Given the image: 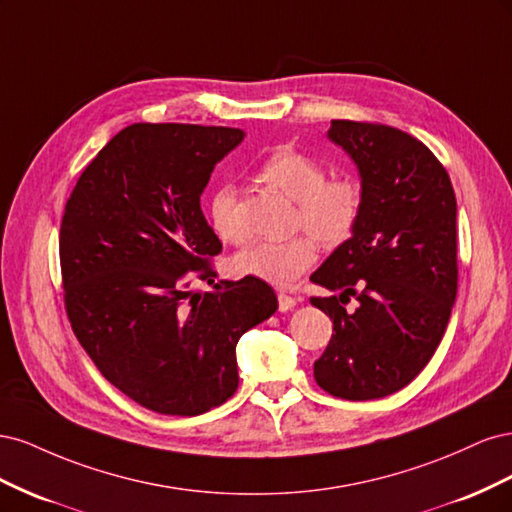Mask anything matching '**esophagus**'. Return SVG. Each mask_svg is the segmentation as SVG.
<instances>
[{"mask_svg": "<svg viewBox=\"0 0 512 512\" xmlns=\"http://www.w3.org/2000/svg\"><path fill=\"white\" fill-rule=\"evenodd\" d=\"M277 305H280V312H288V309L297 305V299L290 297V294L280 292V294H277Z\"/></svg>", "mask_w": 512, "mask_h": 512, "instance_id": "obj_1", "label": "esophagus"}]
</instances>
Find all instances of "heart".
Masks as SVG:
<instances>
[{
    "instance_id": "obj_1",
    "label": "heart",
    "mask_w": 512,
    "mask_h": 512,
    "mask_svg": "<svg viewBox=\"0 0 512 512\" xmlns=\"http://www.w3.org/2000/svg\"><path fill=\"white\" fill-rule=\"evenodd\" d=\"M267 183L297 203L292 228L309 237L288 241H258L232 256L230 267L237 275L256 277L277 288H290L314 267L316 243L337 247L346 243L359 226L365 194L352 177L329 179V168L305 153L284 149L269 156L260 166ZM209 224L226 243H241L245 228L239 215V190L224 183L209 200Z\"/></svg>"
}]
</instances>
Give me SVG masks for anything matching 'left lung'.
<instances>
[{
    "label": "left lung",
    "instance_id": "obj_1",
    "mask_svg": "<svg viewBox=\"0 0 512 512\" xmlns=\"http://www.w3.org/2000/svg\"><path fill=\"white\" fill-rule=\"evenodd\" d=\"M327 136L359 168L365 205L352 237L309 277L339 292L312 297L333 320L314 378L333 397L380 399L421 374L442 342L457 297V200L446 168L406 132L335 119Z\"/></svg>",
    "mask_w": 512,
    "mask_h": 512
}]
</instances>
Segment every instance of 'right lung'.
<instances>
[{"mask_svg":"<svg viewBox=\"0 0 512 512\" xmlns=\"http://www.w3.org/2000/svg\"><path fill=\"white\" fill-rule=\"evenodd\" d=\"M243 130L134 123L83 170L66 203L59 262L72 331L100 374L158 414L196 416L239 386L237 342L275 314L256 277L215 282L222 243L200 194ZM194 276L214 284L194 293Z\"/></svg>","mask_w":512,"mask_h":512,"instance_id":"obj_1","label":"right lung"}]
</instances>
